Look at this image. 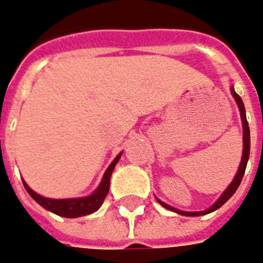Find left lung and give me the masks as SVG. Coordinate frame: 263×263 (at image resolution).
<instances>
[{
    "mask_svg": "<svg viewBox=\"0 0 263 263\" xmlns=\"http://www.w3.org/2000/svg\"><path fill=\"white\" fill-rule=\"evenodd\" d=\"M231 93L232 96H233V99H235L236 104H237V107H239L240 118H241V123H243V156H241V162H240V166L239 168H237V173H236L235 178H233V181L229 184V186L223 191L222 195L217 199V201H215L214 204L211 205V207H209L207 210H204V211H182V210H178L176 209V207H172V205L166 204L164 201H162L160 199L156 197V200L159 201V204L163 205L164 209L170 210V211H174L177 214L185 215V217H200V215L210 214V213H213L215 210H218L221 205L225 204V203L231 199L232 195L236 192V189L239 188L240 182L243 180L246 167H247L248 158H250V127H248L247 118H246V109H244L243 100H241V97L236 93L233 86H231Z\"/></svg>",
    "mask_w": 263,
    "mask_h": 263,
    "instance_id": "8db88e82",
    "label": "left lung"
}]
</instances>
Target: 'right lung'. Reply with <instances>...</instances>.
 Here are the masks:
<instances>
[{
	"label": "right lung",
	"instance_id": "1",
	"mask_svg": "<svg viewBox=\"0 0 263 263\" xmlns=\"http://www.w3.org/2000/svg\"><path fill=\"white\" fill-rule=\"evenodd\" d=\"M122 156L121 154H118V156L112 160V163L109 164L108 168L104 173L101 182L99 186L95 189V192L89 195V196L83 197H72V199H50V197H45L34 192L30 186L27 185L26 181H23V185L28 195L34 199L40 205H42L45 210H48L50 213H53L60 217H66V218H78L82 215H87L95 213L101 207L104 199L108 195L109 191V180L112 176V172L117 163L119 162Z\"/></svg>",
	"mask_w": 263,
	"mask_h": 263
}]
</instances>
